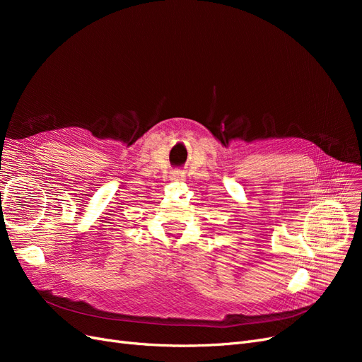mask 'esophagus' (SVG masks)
Returning <instances> with one entry per match:
<instances>
[{"instance_id":"obj_1","label":"esophagus","mask_w":362,"mask_h":362,"mask_svg":"<svg viewBox=\"0 0 362 362\" xmlns=\"http://www.w3.org/2000/svg\"><path fill=\"white\" fill-rule=\"evenodd\" d=\"M170 178H172L173 181H182V180L185 178V175H184V172H182V170L177 169V170H172V173H170Z\"/></svg>"}]
</instances>
